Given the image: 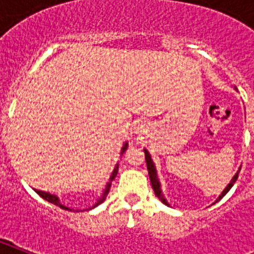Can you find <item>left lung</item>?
<instances>
[{
	"label": "left lung",
	"instance_id": "8db88e82",
	"mask_svg": "<svg viewBox=\"0 0 254 254\" xmlns=\"http://www.w3.org/2000/svg\"><path fill=\"white\" fill-rule=\"evenodd\" d=\"M143 151H145V159H146V165H147V171H149V177H150V182H151V187H153V190H154V193L158 196V199L161 201H162L163 204L166 205H170L169 201L166 200V197L163 196L162 193V190H161V183H159V179H158V175H157V169H155V165L154 162H153V159H151V155L149 154V151L146 150V149H143ZM241 169V167H240ZM240 169H239V171H237L235 175H233V178L231 179V182L228 183V186L225 187L224 190H223V192L219 195V197L216 199V201H219L221 199V197L224 196L225 193L228 192L229 190L232 189V186L235 185V182L237 181V177H239V173H240ZM215 201V203H216Z\"/></svg>",
	"mask_w": 254,
	"mask_h": 254
}]
</instances>
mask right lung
I'll use <instances>...</instances> for the list:
<instances>
[{
	"label": "right lung",
	"instance_id": "1",
	"mask_svg": "<svg viewBox=\"0 0 254 254\" xmlns=\"http://www.w3.org/2000/svg\"><path fill=\"white\" fill-rule=\"evenodd\" d=\"M127 142H125V143H124L123 149H121V155H123L124 153L127 151ZM117 173H119V163L116 165L115 169H113V171H112V175H111V178H109V182H108L107 186H105V189H104L103 193H101V196H99V199H97V201H96L95 204L92 205L91 208H88V209L95 208V207H97V205L101 204V203L105 200V197H107L108 192H109V190H111L112 181L115 179L116 175H117ZM34 191H35V192H37L39 196L43 197L45 200L50 201V203H53V204L58 205V207H61V208H63V209H68V211H71V208H69V207H67V205H64V204H62L61 200H59V197H58L57 195H54V193H50V192H45V191H39V190H34Z\"/></svg>",
	"mask_w": 254,
	"mask_h": 254
}]
</instances>
